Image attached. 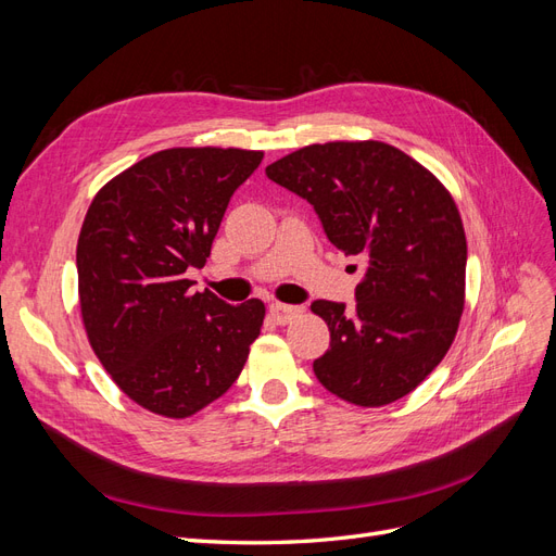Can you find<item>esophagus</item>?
I'll return each mask as SVG.
<instances>
[{"mask_svg":"<svg viewBox=\"0 0 556 556\" xmlns=\"http://www.w3.org/2000/svg\"><path fill=\"white\" fill-rule=\"evenodd\" d=\"M268 313H271V317L276 319L278 325H288L301 313V308L299 306H288V304H271V306H268Z\"/></svg>","mask_w":556,"mask_h":556,"instance_id":"obj_1","label":"esophagus"}]
</instances>
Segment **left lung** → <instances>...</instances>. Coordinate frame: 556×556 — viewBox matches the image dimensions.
Returning a JSON list of instances; mask_svg holds the SVG:
<instances>
[{"instance_id":"8db88e82","label":"left lung","mask_w":556,"mask_h":556,"mask_svg":"<svg viewBox=\"0 0 556 556\" xmlns=\"http://www.w3.org/2000/svg\"><path fill=\"white\" fill-rule=\"evenodd\" d=\"M266 176L306 199L327 239L364 262L355 308L311 306L331 333L313 362L317 380L364 408L410 394L445 357L464 311L466 233L454 199L382 141L313 143L268 164Z\"/></svg>"}]
</instances>
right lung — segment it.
Masks as SVG:
<instances>
[{"label":"right lung","mask_w":556,"mask_h":556,"mask_svg":"<svg viewBox=\"0 0 556 556\" xmlns=\"http://www.w3.org/2000/svg\"><path fill=\"white\" fill-rule=\"evenodd\" d=\"M262 150L169 148L99 190L76 248L88 341L113 382L150 413L182 419L237 382L264 304L192 292L231 194Z\"/></svg>","instance_id":"right-lung-1"}]
</instances>
